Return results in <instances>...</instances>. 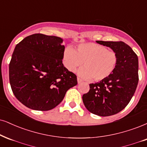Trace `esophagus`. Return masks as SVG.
Masks as SVG:
<instances>
[{
	"instance_id": "1",
	"label": "esophagus",
	"mask_w": 147,
	"mask_h": 147,
	"mask_svg": "<svg viewBox=\"0 0 147 147\" xmlns=\"http://www.w3.org/2000/svg\"><path fill=\"white\" fill-rule=\"evenodd\" d=\"M82 82V80H81L80 78H78V83H81Z\"/></svg>"
}]
</instances>
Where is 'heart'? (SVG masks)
Segmentation results:
<instances>
[{"label": "heart", "instance_id": "obj_1", "mask_svg": "<svg viewBox=\"0 0 147 147\" xmlns=\"http://www.w3.org/2000/svg\"><path fill=\"white\" fill-rule=\"evenodd\" d=\"M63 60L65 67L71 72L76 71L84 62V67L78 71L80 76L101 81L113 73L119 57L115 51L108 50L106 47L89 43L79 45L76 51L71 47H67L63 53Z\"/></svg>", "mask_w": 147, "mask_h": 147}]
</instances>
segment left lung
<instances>
[{"instance_id": "left-lung-1", "label": "left lung", "mask_w": 147, "mask_h": 147, "mask_svg": "<svg viewBox=\"0 0 147 147\" xmlns=\"http://www.w3.org/2000/svg\"><path fill=\"white\" fill-rule=\"evenodd\" d=\"M110 47L119 57L115 70L99 82L90 84L82 96L85 107L94 115L108 117L119 113L129 104L138 83V59L131 47L123 41H96Z\"/></svg>"}]
</instances>
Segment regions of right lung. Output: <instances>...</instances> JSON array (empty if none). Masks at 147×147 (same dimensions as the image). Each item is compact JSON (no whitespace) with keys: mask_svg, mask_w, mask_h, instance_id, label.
Listing matches in <instances>:
<instances>
[{"mask_svg":"<svg viewBox=\"0 0 147 147\" xmlns=\"http://www.w3.org/2000/svg\"><path fill=\"white\" fill-rule=\"evenodd\" d=\"M61 37L41 33L16 45L9 63V82L15 97L30 109L47 111L57 106L77 76L63 64Z\"/></svg>","mask_w":147,"mask_h":147,"instance_id":"1","label":"right lung"}]
</instances>
